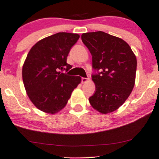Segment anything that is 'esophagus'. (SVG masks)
I'll return each instance as SVG.
<instances>
[{
    "label": "esophagus",
    "instance_id": "obj_1",
    "mask_svg": "<svg viewBox=\"0 0 159 159\" xmlns=\"http://www.w3.org/2000/svg\"><path fill=\"white\" fill-rule=\"evenodd\" d=\"M89 79H87V78H84V77L81 78V82L83 83V84H84V83H86L87 81H89Z\"/></svg>",
    "mask_w": 159,
    "mask_h": 159
}]
</instances>
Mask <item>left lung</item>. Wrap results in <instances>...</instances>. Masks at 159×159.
<instances>
[{
  "instance_id": "left-lung-1",
  "label": "left lung",
  "mask_w": 159,
  "mask_h": 159,
  "mask_svg": "<svg viewBox=\"0 0 159 159\" xmlns=\"http://www.w3.org/2000/svg\"><path fill=\"white\" fill-rule=\"evenodd\" d=\"M81 40L92 56L95 93L91 105L104 113L116 111L131 94L135 84L137 61L126 42L103 31L86 33Z\"/></svg>"
}]
</instances>
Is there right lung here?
I'll return each instance as SVG.
<instances>
[{"instance_id":"1","label":"right lung","mask_w":159,"mask_h":159,"mask_svg":"<svg viewBox=\"0 0 159 159\" xmlns=\"http://www.w3.org/2000/svg\"><path fill=\"white\" fill-rule=\"evenodd\" d=\"M79 37L76 34L57 33L30 50L23 66V80L28 97L39 110L58 112L80 83V76L61 73L72 68L66 62L67 56Z\"/></svg>"}]
</instances>
